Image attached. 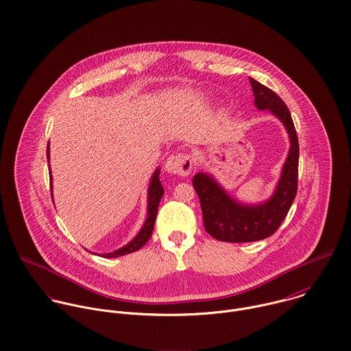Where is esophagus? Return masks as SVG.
<instances>
[{
  "label": "esophagus",
  "instance_id": "34e87169",
  "mask_svg": "<svg viewBox=\"0 0 351 351\" xmlns=\"http://www.w3.org/2000/svg\"><path fill=\"white\" fill-rule=\"evenodd\" d=\"M193 167V159L188 154H177L171 155L165 165V169L170 174H177V176H188L191 174Z\"/></svg>",
  "mask_w": 351,
  "mask_h": 351
}]
</instances>
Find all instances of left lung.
I'll return each instance as SVG.
<instances>
[{
	"label": "left lung",
	"mask_w": 351,
	"mask_h": 351,
	"mask_svg": "<svg viewBox=\"0 0 351 351\" xmlns=\"http://www.w3.org/2000/svg\"><path fill=\"white\" fill-rule=\"evenodd\" d=\"M254 106L278 118L290 140L280 178L272 196L258 204H243L233 199L208 173H197L192 182L200 199L206 232L225 242H253L275 233L286 218L297 195L300 145L291 114L285 102L268 87L249 77Z\"/></svg>",
	"instance_id": "left-lung-1"
}]
</instances>
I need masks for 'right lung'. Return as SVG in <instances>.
<instances>
[{"instance_id": "right-lung-1", "label": "right lung", "mask_w": 351, "mask_h": 351, "mask_svg": "<svg viewBox=\"0 0 351 351\" xmlns=\"http://www.w3.org/2000/svg\"><path fill=\"white\" fill-rule=\"evenodd\" d=\"M50 143L47 144V162H50ZM49 173H50V189H51V199H53V176H51V170H50V165H49ZM159 174H160V169L158 167L149 181V186H148V193H147V218L144 225L141 226L140 232L136 234V237L128 242L125 246L119 247L114 252L110 253H93L101 257H106V258H114L119 256H125L128 253L136 252L138 250L141 246H144L147 243V241L151 238L152 230H154V225H155V219H156V214H158V207L160 203V199L163 196V186L160 184L159 180ZM90 252V250H88Z\"/></svg>"}]
</instances>
